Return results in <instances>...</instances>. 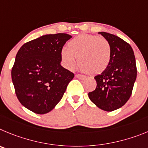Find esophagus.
Wrapping results in <instances>:
<instances>
[{"mask_svg":"<svg viewBox=\"0 0 148 148\" xmlns=\"http://www.w3.org/2000/svg\"><path fill=\"white\" fill-rule=\"evenodd\" d=\"M75 77H77V78H78V79H86V77L83 75H81V74H76Z\"/></svg>","mask_w":148,"mask_h":148,"instance_id":"esophagus-1","label":"esophagus"}]
</instances>
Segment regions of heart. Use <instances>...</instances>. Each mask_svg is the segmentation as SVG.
Listing matches in <instances>:
<instances>
[{
	"label": "heart",
	"instance_id": "1",
	"mask_svg": "<svg viewBox=\"0 0 148 148\" xmlns=\"http://www.w3.org/2000/svg\"><path fill=\"white\" fill-rule=\"evenodd\" d=\"M63 66L71 70L78 58L81 69L90 74L102 73L106 69L111 57V49L107 40L99 36L82 34L69 41L68 48L61 49Z\"/></svg>",
	"mask_w": 148,
	"mask_h": 148
}]
</instances>
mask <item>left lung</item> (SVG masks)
Wrapping results in <instances>:
<instances>
[{"label": "left lung", "instance_id": "obj_1", "mask_svg": "<svg viewBox=\"0 0 148 148\" xmlns=\"http://www.w3.org/2000/svg\"><path fill=\"white\" fill-rule=\"evenodd\" d=\"M110 43L111 57L109 65L95 76L97 88L88 93L89 99L99 108L113 111L127 102L136 79L134 52L130 44L112 34L101 32Z\"/></svg>", "mask_w": 148, "mask_h": 148}]
</instances>
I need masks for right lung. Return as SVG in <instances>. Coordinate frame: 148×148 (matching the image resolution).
<instances>
[{
	"label": "right lung",
	"mask_w": 148,
	"mask_h": 148,
	"mask_svg": "<svg viewBox=\"0 0 148 148\" xmlns=\"http://www.w3.org/2000/svg\"><path fill=\"white\" fill-rule=\"evenodd\" d=\"M71 36L46 34L23 45L12 69L15 94L23 106L47 114L61 100L74 74L60 65L61 49Z\"/></svg>",
	"instance_id": "1"
}]
</instances>
